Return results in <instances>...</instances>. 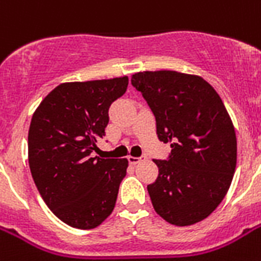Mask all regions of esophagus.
I'll return each instance as SVG.
<instances>
[{"instance_id":"esophagus-1","label":"esophagus","mask_w":261,"mask_h":261,"mask_svg":"<svg viewBox=\"0 0 261 261\" xmlns=\"http://www.w3.org/2000/svg\"><path fill=\"white\" fill-rule=\"evenodd\" d=\"M145 159H146L145 155H141V157H133V155H130V157H128V161H130V164H134L135 165V164H139Z\"/></svg>"}]
</instances>
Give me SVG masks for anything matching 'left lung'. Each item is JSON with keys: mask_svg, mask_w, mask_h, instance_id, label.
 <instances>
[{"mask_svg": "<svg viewBox=\"0 0 261 261\" xmlns=\"http://www.w3.org/2000/svg\"><path fill=\"white\" fill-rule=\"evenodd\" d=\"M131 84L155 118L167 160H153L159 177L147 186L155 213L176 226L207 218L233 180L237 139L219 94L198 75L160 70L135 73Z\"/></svg>", "mask_w": 261, "mask_h": 261, "instance_id": "1", "label": "left lung"}]
</instances>
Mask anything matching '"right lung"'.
I'll return each mask as SVG.
<instances>
[{
  "label": "right lung",
  "instance_id": "right-lung-1",
  "mask_svg": "<svg viewBox=\"0 0 261 261\" xmlns=\"http://www.w3.org/2000/svg\"><path fill=\"white\" fill-rule=\"evenodd\" d=\"M127 85L128 77L61 84L32 116V178L48 208L69 226L93 229L114 210L128 161L93 157V151L106 135L111 104Z\"/></svg>",
  "mask_w": 261,
  "mask_h": 261
}]
</instances>
